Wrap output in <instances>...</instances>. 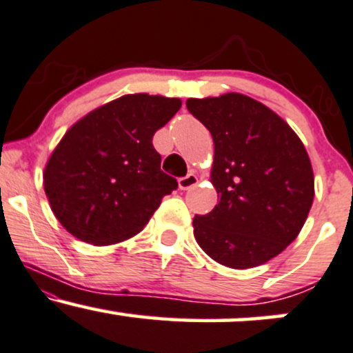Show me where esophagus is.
Instances as JSON below:
<instances>
[{
    "mask_svg": "<svg viewBox=\"0 0 353 353\" xmlns=\"http://www.w3.org/2000/svg\"><path fill=\"white\" fill-rule=\"evenodd\" d=\"M197 182H199L197 176H195L194 172H189L188 176L181 177V179H179V189L181 190H189V189L195 188V185H197Z\"/></svg>",
    "mask_w": 353,
    "mask_h": 353,
    "instance_id": "1",
    "label": "esophagus"
}]
</instances>
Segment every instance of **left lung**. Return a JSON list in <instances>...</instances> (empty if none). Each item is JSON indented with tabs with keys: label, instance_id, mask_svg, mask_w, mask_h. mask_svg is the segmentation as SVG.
I'll return each mask as SVG.
<instances>
[{
	"label": "left lung",
	"instance_id": "1",
	"mask_svg": "<svg viewBox=\"0 0 353 353\" xmlns=\"http://www.w3.org/2000/svg\"><path fill=\"white\" fill-rule=\"evenodd\" d=\"M210 131L219 203L194 217V236L212 260L235 270L263 265L299 235L314 201V174L298 134L260 101L227 93L189 99Z\"/></svg>",
	"mask_w": 353,
	"mask_h": 353
}]
</instances>
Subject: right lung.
<instances>
[{"mask_svg":"<svg viewBox=\"0 0 353 353\" xmlns=\"http://www.w3.org/2000/svg\"><path fill=\"white\" fill-rule=\"evenodd\" d=\"M179 99L134 93L93 110L63 134L44 171L50 209L67 232L112 245L143 230L177 181L161 171L152 136Z\"/></svg>","mask_w":353,"mask_h":353,"instance_id":"1","label":"right lung"}]
</instances>
